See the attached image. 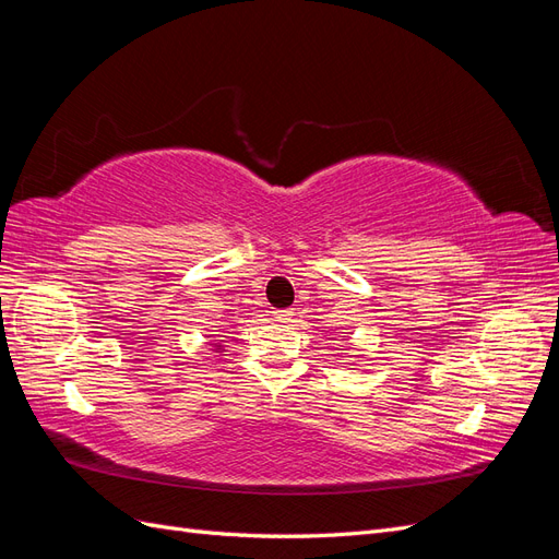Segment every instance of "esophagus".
<instances>
[{
	"label": "esophagus",
	"instance_id": "34e87169",
	"mask_svg": "<svg viewBox=\"0 0 559 559\" xmlns=\"http://www.w3.org/2000/svg\"><path fill=\"white\" fill-rule=\"evenodd\" d=\"M273 317L280 319V321H286L294 317V308H284V310H273Z\"/></svg>",
	"mask_w": 559,
	"mask_h": 559
}]
</instances>
